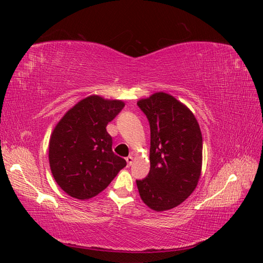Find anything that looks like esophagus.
Instances as JSON below:
<instances>
[{
	"label": "esophagus",
	"instance_id": "34e87169",
	"mask_svg": "<svg viewBox=\"0 0 263 263\" xmlns=\"http://www.w3.org/2000/svg\"><path fill=\"white\" fill-rule=\"evenodd\" d=\"M133 160H134V158L132 157V156H128L126 158V161H127V165H132V163H133Z\"/></svg>",
	"mask_w": 263,
	"mask_h": 263
}]
</instances>
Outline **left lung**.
<instances>
[{
  "instance_id": "left-lung-1",
  "label": "left lung",
  "mask_w": 263,
  "mask_h": 263,
  "mask_svg": "<svg viewBox=\"0 0 263 263\" xmlns=\"http://www.w3.org/2000/svg\"><path fill=\"white\" fill-rule=\"evenodd\" d=\"M137 105L150 126V170L145 179L136 180L139 194L151 210H171L192 194L200 179V126L186 106L163 92Z\"/></svg>"
}]
</instances>
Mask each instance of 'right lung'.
<instances>
[{
	"label": "right lung",
	"instance_id": "add662e5",
	"mask_svg": "<svg viewBox=\"0 0 263 263\" xmlns=\"http://www.w3.org/2000/svg\"><path fill=\"white\" fill-rule=\"evenodd\" d=\"M124 103L91 95L78 103L55 126L49 141V163L58 185L70 196L85 200L106 189L126 160L112 150L106 126Z\"/></svg>",
	"mask_w": 263,
	"mask_h": 263
}]
</instances>
